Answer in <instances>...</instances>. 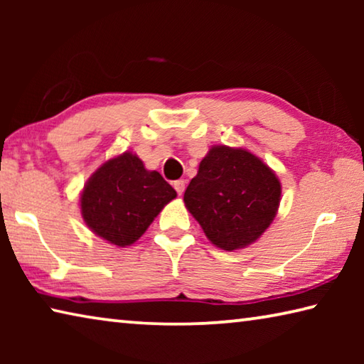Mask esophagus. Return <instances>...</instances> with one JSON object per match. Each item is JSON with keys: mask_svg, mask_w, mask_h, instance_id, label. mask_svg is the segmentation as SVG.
<instances>
[{"mask_svg": "<svg viewBox=\"0 0 364 364\" xmlns=\"http://www.w3.org/2000/svg\"><path fill=\"white\" fill-rule=\"evenodd\" d=\"M173 186H175V189H176V193L181 196V194L184 193V188H186V180H176V181L173 183Z\"/></svg>", "mask_w": 364, "mask_h": 364, "instance_id": "obj_1", "label": "esophagus"}]
</instances>
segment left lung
<instances>
[{"mask_svg": "<svg viewBox=\"0 0 364 364\" xmlns=\"http://www.w3.org/2000/svg\"><path fill=\"white\" fill-rule=\"evenodd\" d=\"M281 183L245 149L213 146L184 193V204L208 241L223 250L255 242L274 220Z\"/></svg>", "mask_w": 364, "mask_h": 364, "instance_id": "1", "label": "left lung"}]
</instances>
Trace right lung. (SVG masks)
<instances>
[{"label": "right lung", "instance_id": "add662e5", "mask_svg": "<svg viewBox=\"0 0 364 364\" xmlns=\"http://www.w3.org/2000/svg\"><path fill=\"white\" fill-rule=\"evenodd\" d=\"M175 197L176 191L159 171L146 170L138 156L123 152L91 175L80 196V207L91 231L125 247L143 236Z\"/></svg>", "mask_w": 364, "mask_h": 364}]
</instances>
